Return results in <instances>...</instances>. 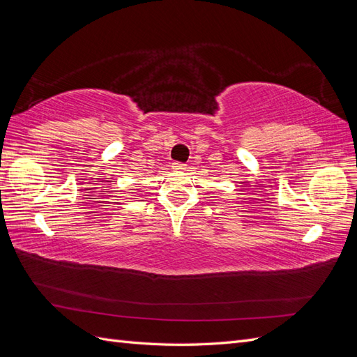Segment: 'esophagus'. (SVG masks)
<instances>
[{
  "label": "esophagus",
  "instance_id": "obj_1",
  "mask_svg": "<svg viewBox=\"0 0 357 357\" xmlns=\"http://www.w3.org/2000/svg\"><path fill=\"white\" fill-rule=\"evenodd\" d=\"M172 169L185 171L186 169V164H181V162H174V164H172Z\"/></svg>",
  "mask_w": 357,
  "mask_h": 357
}]
</instances>
